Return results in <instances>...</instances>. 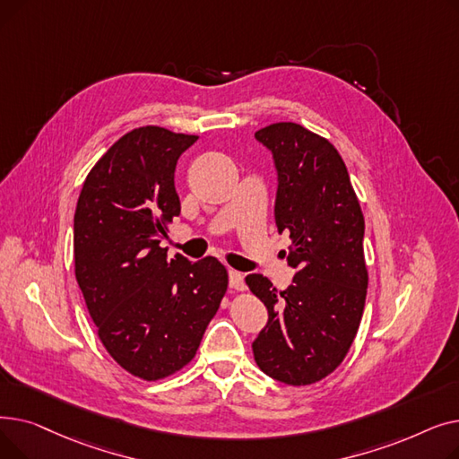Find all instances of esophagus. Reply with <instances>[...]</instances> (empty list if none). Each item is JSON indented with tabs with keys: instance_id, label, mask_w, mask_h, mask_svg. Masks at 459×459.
<instances>
[{
	"instance_id": "34e87169",
	"label": "esophagus",
	"mask_w": 459,
	"mask_h": 459,
	"mask_svg": "<svg viewBox=\"0 0 459 459\" xmlns=\"http://www.w3.org/2000/svg\"><path fill=\"white\" fill-rule=\"evenodd\" d=\"M229 282H230L232 290H238V292H242L244 288H246L244 275L239 273V272H236V270H230V272H229Z\"/></svg>"
}]
</instances>
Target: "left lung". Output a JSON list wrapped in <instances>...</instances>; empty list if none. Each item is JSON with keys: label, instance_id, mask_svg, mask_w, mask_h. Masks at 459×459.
<instances>
[{"label": "left lung", "instance_id": "8db88e82", "mask_svg": "<svg viewBox=\"0 0 459 459\" xmlns=\"http://www.w3.org/2000/svg\"><path fill=\"white\" fill-rule=\"evenodd\" d=\"M255 137L275 158V223L292 239L288 264L298 273L286 290L260 273L246 277L270 315L253 353L264 374L299 387L339 368L353 344L368 288L365 217L325 137L296 123L264 126Z\"/></svg>", "mask_w": 459, "mask_h": 459}]
</instances>
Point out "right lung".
I'll return each mask as SVG.
<instances>
[{
  "mask_svg": "<svg viewBox=\"0 0 459 459\" xmlns=\"http://www.w3.org/2000/svg\"><path fill=\"white\" fill-rule=\"evenodd\" d=\"M199 137L141 126L89 171L74 215V272L99 339L135 377L158 381L195 357L227 294L215 256L167 260L160 247L180 213L175 169Z\"/></svg>",
  "mask_w": 459,
  "mask_h": 459,
  "instance_id": "obj_1",
  "label": "right lung"
}]
</instances>
